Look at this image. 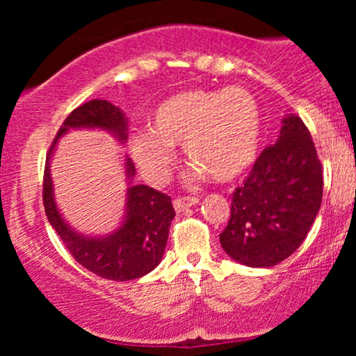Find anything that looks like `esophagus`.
I'll list each match as a JSON object with an SVG mask.
<instances>
[{"instance_id":"34e87169","label":"esophagus","mask_w":356,"mask_h":356,"mask_svg":"<svg viewBox=\"0 0 356 356\" xmlns=\"http://www.w3.org/2000/svg\"><path fill=\"white\" fill-rule=\"evenodd\" d=\"M197 202H199V199L194 197V195H182V197L174 199V207H175V211L181 212L184 209H187V207L195 206Z\"/></svg>"}]
</instances>
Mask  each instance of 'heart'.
Masks as SVG:
<instances>
[{
	"mask_svg": "<svg viewBox=\"0 0 356 356\" xmlns=\"http://www.w3.org/2000/svg\"><path fill=\"white\" fill-rule=\"evenodd\" d=\"M261 110L241 87L187 90L159 104L149 134L130 138V152L142 174L161 184L174 164L172 147H182L197 172L231 182L254 164L261 144Z\"/></svg>",
	"mask_w": 356,
	"mask_h": 356,
	"instance_id": "obj_1",
	"label": "heart"
}]
</instances>
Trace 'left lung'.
Returning <instances> with one entry per match:
<instances>
[{"mask_svg":"<svg viewBox=\"0 0 356 356\" xmlns=\"http://www.w3.org/2000/svg\"><path fill=\"white\" fill-rule=\"evenodd\" d=\"M323 197V170L300 117L283 120L280 138L256 159L232 192L231 216L219 234L224 251L251 268H269L301 246Z\"/></svg>","mask_w":356,"mask_h":356,"instance_id":"obj_1","label":"left lung"}]
</instances>
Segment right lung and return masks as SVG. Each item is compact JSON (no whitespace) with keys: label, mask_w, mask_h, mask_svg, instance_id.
<instances>
[{"label":"right lung","mask_w":356,"mask_h":356,"mask_svg":"<svg viewBox=\"0 0 356 356\" xmlns=\"http://www.w3.org/2000/svg\"><path fill=\"white\" fill-rule=\"evenodd\" d=\"M81 127L112 130L120 140H125L127 124L124 113L107 100H90L72 110L56 132V138L63 136L68 129ZM56 138L48 150L43 174V206L48 220L65 248L75 257L76 263L105 280L130 281L152 271L164 254L169 227L175 216L169 195L152 187L132 186L129 189L127 218L120 229L108 238H85L76 234L61 219L53 201L48 161L55 149ZM127 172L129 177L136 172V167L130 161H127Z\"/></svg>","instance_id":"obj_1"}]
</instances>
